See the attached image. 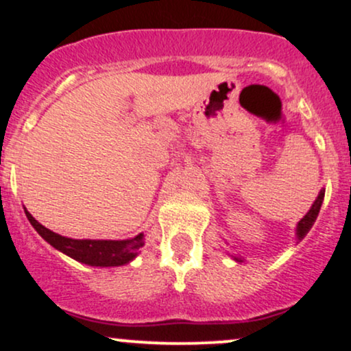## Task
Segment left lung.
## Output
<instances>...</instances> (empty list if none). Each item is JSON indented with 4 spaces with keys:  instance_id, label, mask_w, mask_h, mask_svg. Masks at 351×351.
<instances>
[{
    "instance_id": "1",
    "label": "left lung",
    "mask_w": 351,
    "mask_h": 351,
    "mask_svg": "<svg viewBox=\"0 0 351 351\" xmlns=\"http://www.w3.org/2000/svg\"><path fill=\"white\" fill-rule=\"evenodd\" d=\"M324 196H325V189H320V193H318V196L313 201V204L310 206V209L307 211V215H305L302 219L297 223V228H295V239L297 241H302L305 236H307V232L312 229L313 223H315L318 213H320V208H322V203H324ZM229 256L232 257V259L236 261V263H244V257L239 256V254H229Z\"/></svg>"
}]
</instances>
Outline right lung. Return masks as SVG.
<instances>
[{
    "label": "right lung",
    "instance_id": "right-lung-1",
    "mask_svg": "<svg viewBox=\"0 0 351 351\" xmlns=\"http://www.w3.org/2000/svg\"><path fill=\"white\" fill-rule=\"evenodd\" d=\"M26 217L29 219L38 234L52 247L58 249L66 256L72 257L80 264L94 265V267H119L135 259L140 254V249L145 244V234L140 232L130 239H72V237L60 236L44 228L41 223L31 216V213L24 208Z\"/></svg>",
    "mask_w": 351,
    "mask_h": 351
}]
</instances>
